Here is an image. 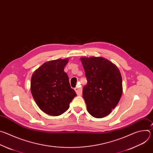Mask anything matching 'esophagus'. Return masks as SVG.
<instances>
[{"label": "esophagus", "instance_id": "34e87169", "mask_svg": "<svg viewBox=\"0 0 153 153\" xmlns=\"http://www.w3.org/2000/svg\"><path fill=\"white\" fill-rule=\"evenodd\" d=\"M74 90H75L76 94L78 96L82 95V89L81 87H76V88H74Z\"/></svg>", "mask_w": 153, "mask_h": 153}]
</instances>
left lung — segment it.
Instances as JSON below:
<instances>
[{"mask_svg":"<svg viewBox=\"0 0 153 153\" xmlns=\"http://www.w3.org/2000/svg\"><path fill=\"white\" fill-rule=\"evenodd\" d=\"M80 60L88 82L83 88L87 110L94 117H104L111 113L122 96L120 72L116 65L102 57H83Z\"/></svg>","mask_w":153,"mask_h":153,"instance_id":"8db88e82","label":"left lung"}]
</instances>
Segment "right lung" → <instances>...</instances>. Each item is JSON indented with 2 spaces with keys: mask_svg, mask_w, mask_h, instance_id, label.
<instances>
[{
  "mask_svg": "<svg viewBox=\"0 0 153 153\" xmlns=\"http://www.w3.org/2000/svg\"><path fill=\"white\" fill-rule=\"evenodd\" d=\"M68 62V58L47 62L32 75V96L40 110L48 115L57 116L64 113L76 96L64 71Z\"/></svg>",
  "mask_w": 153,
  "mask_h": 153,
  "instance_id": "obj_1",
  "label": "right lung"
}]
</instances>
